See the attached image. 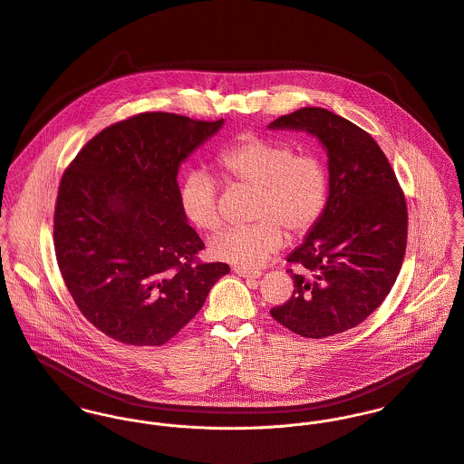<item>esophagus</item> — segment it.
<instances>
[{"label":"esophagus","mask_w":464,"mask_h":464,"mask_svg":"<svg viewBox=\"0 0 464 464\" xmlns=\"http://www.w3.org/2000/svg\"><path fill=\"white\" fill-rule=\"evenodd\" d=\"M235 271V275H238L240 278H260L262 276V273L260 271H246V269H238V267H235L233 269Z\"/></svg>","instance_id":"34e87169"}]
</instances>
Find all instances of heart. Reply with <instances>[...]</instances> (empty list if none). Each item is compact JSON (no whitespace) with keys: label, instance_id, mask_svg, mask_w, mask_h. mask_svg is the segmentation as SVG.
Instances as JSON below:
<instances>
[{"label":"heart","instance_id":"b5f03b06","mask_svg":"<svg viewBox=\"0 0 464 464\" xmlns=\"http://www.w3.org/2000/svg\"><path fill=\"white\" fill-rule=\"evenodd\" d=\"M218 167L231 185L256 189L249 226L218 231L208 244L209 256L238 269L262 267L294 238L308 235L324 213L328 172L323 160L310 152H295L286 141L244 136L218 154ZM186 218L204 231L220 226L218 183L206 170H191L179 191Z\"/></svg>","mask_w":464,"mask_h":464}]
</instances>
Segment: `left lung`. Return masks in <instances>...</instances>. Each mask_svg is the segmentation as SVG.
Masks as SVG:
<instances>
[{"mask_svg": "<svg viewBox=\"0 0 464 464\" xmlns=\"http://www.w3.org/2000/svg\"><path fill=\"white\" fill-rule=\"evenodd\" d=\"M269 129L306 130L328 154L330 193L315 227L286 262L290 299L271 315L290 332L323 339L361 324L398 278L407 246V202L385 154L366 130L323 107L279 116Z\"/></svg>", "mask_w": 464, "mask_h": 464, "instance_id": "left-lung-1", "label": "left lung"}]
</instances>
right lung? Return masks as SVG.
Instances as JSON below:
<instances>
[{
  "label": "right lung",
  "mask_w": 464,
  "mask_h": 464,
  "mask_svg": "<svg viewBox=\"0 0 464 464\" xmlns=\"http://www.w3.org/2000/svg\"><path fill=\"white\" fill-rule=\"evenodd\" d=\"M224 120L141 112L105 127L66 169L53 215L63 279L82 315L107 337L161 346L229 273L202 264L178 172Z\"/></svg>",
  "instance_id": "obj_1"
}]
</instances>
